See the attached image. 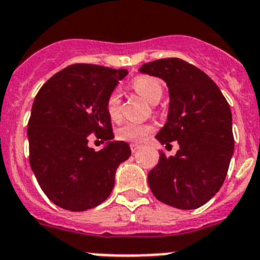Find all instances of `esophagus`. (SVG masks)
<instances>
[{"instance_id":"esophagus-1","label":"esophagus","mask_w":260,"mask_h":260,"mask_svg":"<svg viewBox=\"0 0 260 260\" xmlns=\"http://www.w3.org/2000/svg\"><path fill=\"white\" fill-rule=\"evenodd\" d=\"M139 148H140L139 144H135V143H133V144H130V149H132L133 153H135V152H137Z\"/></svg>"}]
</instances>
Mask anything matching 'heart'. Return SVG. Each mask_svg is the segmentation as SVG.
Returning <instances> with one entry per match:
<instances>
[{"instance_id":"obj_1","label":"heart","mask_w":260,"mask_h":260,"mask_svg":"<svg viewBox=\"0 0 260 260\" xmlns=\"http://www.w3.org/2000/svg\"><path fill=\"white\" fill-rule=\"evenodd\" d=\"M132 86L139 95L149 103H157L162 96V86L157 78L151 76H138L133 80ZM106 111L112 121H118L121 118V98L117 90L109 92L106 101ZM153 132V126L149 123H135L127 122L118 127L117 138L125 142L142 143L151 133Z\"/></svg>"}]
</instances>
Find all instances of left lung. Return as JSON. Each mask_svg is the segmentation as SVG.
<instances>
[{
  "mask_svg": "<svg viewBox=\"0 0 260 260\" xmlns=\"http://www.w3.org/2000/svg\"><path fill=\"white\" fill-rule=\"evenodd\" d=\"M139 71L168 85V121L156 139L166 146L174 140L179 144L175 156L159 153L148 173L149 188L173 208H200L220 189L230 168L235 148L230 106L206 73L182 59H158Z\"/></svg>",
  "mask_w": 260,
  "mask_h": 260,
  "instance_id": "1",
  "label": "left lung"
}]
</instances>
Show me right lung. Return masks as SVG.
<instances>
[{"mask_svg":"<svg viewBox=\"0 0 260 260\" xmlns=\"http://www.w3.org/2000/svg\"><path fill=\"white\" fill-rule=\"evenodd\" d=\"M127 75L94 64H73L45 82L28 122L29 164L50 201L70 211H85L107 200L118 165L130 157L127 143L112 140L106 111L109 92ZM106 140L95 152L88 135Z\"/></svg>","mask_w":260,"mask_h":260,"instance_id":"add662e5","label":"right lung"}]
</instances>
